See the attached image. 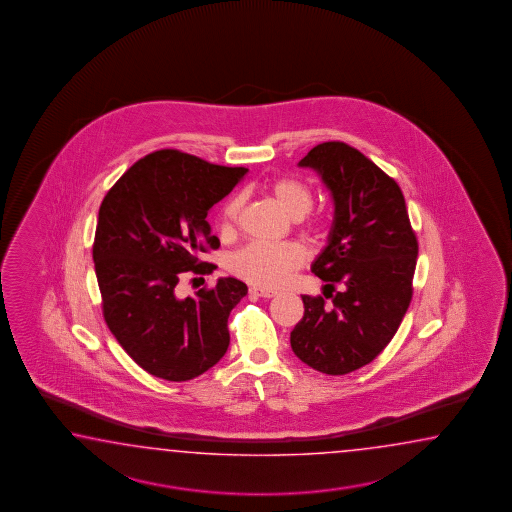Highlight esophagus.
Wrapping results in <instances>:
<instances>
[{"label":"esophagus","mask_w":512,"mask_h":512,"mask_svg":"<svg viewBox=\"0 0 512 512\" xmlns=\"http://www.w3.org/2000/svg\"><path fill=\"white\" fill-rule=\"evenodd\" d=\"M249 293L254 294V296H260V298H272L276 294L272 289H265V287H251Z\"/></svg>","instance_id":"34e87169"}]
</instances>
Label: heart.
Returning <instances> with one entry per match:
<instances>
[{
    "label": "heart",
    "mask_w": 512,
    "mask_h": 512,
    "mask_svg": "<svg viewBox=\"0 0 512 512\" xmlns=\"http://www.w3.org/2000/svg\"><path fill=\"white\" fill-rule=\"evenodd\" d=\"M272 197L293 216L298 225L313 227L309 210L315 203V194L309 183L298 177H280L272 181ZM245 199L241 194L230 196L219 208L218 225L223 234H232L240 225ZM304 263V254L294 243H265L252 241L230 256V271L247 282L276 287Z\"/></svg>",
    "instance_id": "b5f03b06"
}]
</instances>
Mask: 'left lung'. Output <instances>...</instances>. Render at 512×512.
Listing matches in <instances>:
<instances>
[{"label": "left lung", "instance_id": "1", "mask_svg": "<svg viewBox=\"0 0 512 512\" xmlns=\"http://www.w3.org/2000/svg\"><path fill=\"white\" fill-rule=\"evenodd\" d=\"M300 166L315 168L335 201L329 243L311 267L332 304L320 294L302 296L291 348L313 370L346 375L381 355L401 326L419 243L401 188L357 148L322 142Z\"/></svg>", "mask_w": 512, "mask_h": 512}]
</instances>
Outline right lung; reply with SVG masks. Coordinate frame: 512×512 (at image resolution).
<instances>
[{
    "label": "right lung",
    "mask_w": 512,
    "mask_h": 512,
    "mask_svg": "<svg viewBox=\"0 0 512 512\" xmlns=\"http://www.w3.org/2000/svg\"><path fill=\"white\" fill-rule=\"evenodd\" d=\"M247 168L212 164L181 150L148 153L109 188L98 210L93 260L102 315L122 349L142 370L183 382L210 370L227 353L229 315L247 294L221 278L196 296L177 298L186 274L205 276L216 251L207 214Z\"/></svg>",
    "instance_id": "1"
}]
</instances>
